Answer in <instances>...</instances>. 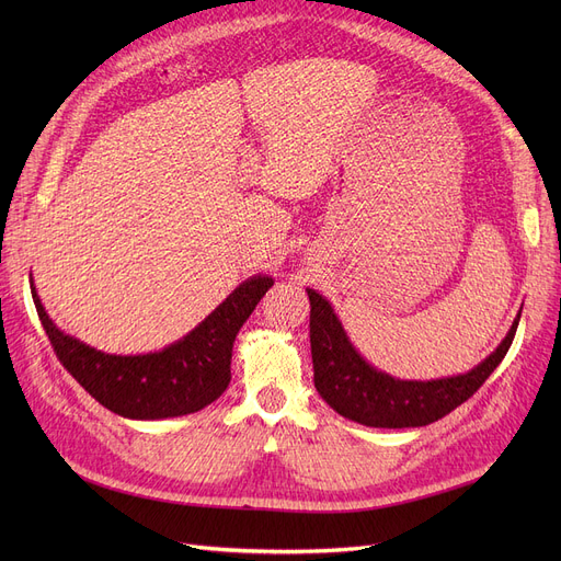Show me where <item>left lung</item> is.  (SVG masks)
I'll return each mask as SVG.
<instances>
[{
	"label": "left lung",
	"instance_id": "8db88e82",
	"mask_svg": "<svg viewBox=\"0 0 561 561\" xmlns=\"http://www.w3.org/2000/svg\"><path fill=\"white\" fill-rule=\"evenodd\" d=\"M307 296L311 302L309 336L316 391L336 414L366 427H423L448 416L505 359L520 320L518 313L503 343L473 370L457 377L411 381L373 368L350 343L332 305L313 288H307Z\"/></svg>",
	"mask_w": 561,
	"mask_h": 561
}]
</instances>
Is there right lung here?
Here are the masks:
<instances>
[{"mask_svg":"<svg viewBox=\"0 0 561 561\" xmlns=\"http://www.w3.org/2000/svg\"><path fill=\"white\" fill-rule=\"evenodd\" d=\"M273 277L254 275L184 339L147 355H106L64 334L47 316L36 286L32 296L58 362L113 414L159 421L195 414L222 396L231 379V347Z\"/></svg>","mask_w":561,"mask_h":561,"instance_id":"add662e5","label":"right lung"}]
</instances>
